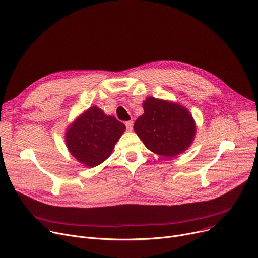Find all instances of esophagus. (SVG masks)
I'll return each instance as SVG.
<instances>
[{
    "label": "esophagus",
    "instance_id": "34e87169",
    "mask_svg": "<svg viewBox=\"0 0 258 258\" xmlns=\"http://www.w3.org/2000/svg\"><path fill=\"white\" fill-rule=\"evenodd\" d=\"M125 126H126V130L131 132V131L133 130V126H134V122H133V121H126V122H125Z\"/></svg>",
    "mask_w": 258,
    "mask_h": 258
}]
</instances>
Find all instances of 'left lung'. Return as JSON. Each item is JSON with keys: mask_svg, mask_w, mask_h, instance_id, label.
I'll list each match as a JSON object with an SVG mask.
<instances>
[{"mask_svg": "<svg viewBox=\"0 0 258 258\" xmlns=\"http://www.w3.org/2000/svg\"><path fill=\"white\" fill-rule=\"evenodd\" d=\"M143 109L144 114L136 120L134 130L150 151L171 158L192 144L196 125L184 107L172 101L147 97Z\"/></svg>", "mask_w": 258, "mask_h": 258, "instance_id": "left-lung-1", "label": "left lung"}]
</instances>
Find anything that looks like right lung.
I'll use <instances>...</instances> for the list:
<instances>
[{
  "mask_svg": "<svg viewBox=\"0 0 258 258\" xmlns=\"http://www.w3.org/2000/svg\"><path fill=\"white\" fill-rule=\"evenodd\" d=\"M125 125L93 106L67 128L66 146L80 163L95 167L106 161L124 133Z\"/></svg>",
  "mask_w": 258,
  "mask_h": 258,
  "instance_id": "right-lung-1",
  "label": "right lung"
}]
</instances>
